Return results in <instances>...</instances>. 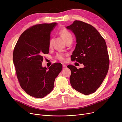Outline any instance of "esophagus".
I'll return each mask as SVG.
<instances>
[{"label":"esophagus","instance_id":"34e87169","mask_svg":"<svg viewBox=\"0 0 122 122\" xmlns=\"http://www.w3.org/2000/svg\"><path fill=\"white\" fill-rule=\"evenodd\" d=\"M67 68V66L65 64H63V69H65Z\"/></svg>","mask_w":122,"mask_h":122}]
</instances>
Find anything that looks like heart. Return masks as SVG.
<instances>
[{
	"mask_svg": "<svg viewBox=\"0 0 122 122\" xmlns=\"http://www.w3.org/2000/svg\"><path fill=\"white\" fill-rule=\"evenodd\" d=\"M60 34L62 36V38H63L66 43L68 41H72V39H73L72 35L71 33L68 30H67L66 29L62 30L60 31ZM52 40H51L49 43L50 47H51L52 46ZM57 58L61 61H64V55L62 53H58L57 55Z\"/></svg>",
	"mask_w": 122,
	"mask_h": 122,
	"instance_id": "b5f03b06",
	"label": "heart"
}]
</instances>
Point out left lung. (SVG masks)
<instances>
[{"instance_id": "left-lung-1", "label": "left lung", "mask_w": 122, "mask_h": 122, "mask_svg": "<svg viewBox=\"0 0 122 122\" xmlns=\"http://www.w3.org/2000/svg\"><path fill=\"white\" fill-rule=\"evenodd\" d=\"M66 29L74 33L76 46L72 60L84 65L77 69L69 65L71 71L70 82L76 91L88 95L96 91L105 78L109 67V58L105 41L91 25L75 20Z\"/></svg>"}]
</instances>
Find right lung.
<instances>
[{
    "mask_svg": "<svg viewBox=\"0 0 122 122\" xmlns=\"http://www.w3.org/2000/svg\"><path fill=\"white\" fill-rule=\"evenodd\" d=\"M56 22L36 25L20 37L13 53V61L21 87L30 96L43 98L54 88L62 65L55 63L47 68L42 66L43 55L49 52L51 31Z\"/></svg>",
    "mask_w": 122,
    "mask_h": 122,
    "instance_id": "1",
    "label": "right lung"
}]
</instances>
